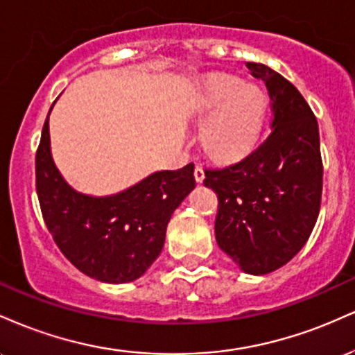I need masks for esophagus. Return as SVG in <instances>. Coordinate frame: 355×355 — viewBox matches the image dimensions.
Returning a JSON list of instances; mask_svg holds the SVG:
<instances>
[{"label":"esophagus","mask_w":355,"mask_h":355,"mask_svg":"<svg viewBox=\"0 0 355 355\" xmlns=\"http://www.w3.org/2000/svg\"><path fill=\"white\" fill-rule=\"evenodd\" d=\"M193 175H195V180H197L198 183H202V182H203V178H205V172H203V168H202L200 165L195 166V172H193Z\"/></svg>","instance_id":"esophagus-1"}]
</instances>
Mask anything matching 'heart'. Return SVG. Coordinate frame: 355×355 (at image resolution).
Listing matches in <instances>:
<instances>
[{
    "mask_svg": "<svg viewBox=\"0 0 355 355\" xmlns=\"http://www.w3.org/2000/svg\"><path fill=\"white\" fill-rule=\"evenodd\" d=\"M193 113L210 116L203 146L211 157L232 160L254 145L267 110V96L257 85L232 75H211L193 95Z\"/></svg>",
    "mask_w": 355,
    "mask_h": 355,
    "instance_id": "1",
    "label": "heart"
}]
</instances>
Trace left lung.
<instances>
[{
    "label": "left lung",
    "instance_id": "obj_1",
    "mask_svg": "<svg viewBox=\"0 0 355 355\" xmlns=\"http://www.w3.org/2000/svg\"><path fill=\"white\" fill-rule=\"evenodd\" d=\"M270 96L272 128L235 164L207 168L203 185L218 197L215 239L243 272L263 275L299 254L320 210L317 118L299 89L262 63H247Z\"/></svg>",
    "mask_w": 355,
    "mask_h": 355
}]
</instances>
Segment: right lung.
<instances>
[{
    "label": "right lung",
    "instance_id": "right-lung-1",
    "mask_svg": "<svg viewBox=\"0 0 355 355\" xmlns=\"http://www.w3.org/2000/svg\"><path fill=\"white\" fill-rule=\"evenodd\" d=\"M35 173L43 220L61 254L85 275L108 284L145 274L164 248L170 217L195 187L193 164H189L152 173L110 197L78 193L53 164L48 116Z\"/></svg>",
    "mask_w": 355,
    "mask_h": 355
}]
</instances>
